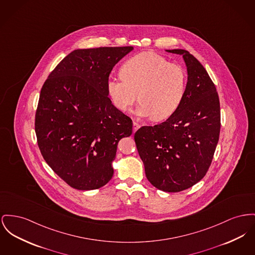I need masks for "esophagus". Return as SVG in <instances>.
Masks as SVG:
<instances>
[{
	"mask_svg": "<svg viewBox=\"0 0 255 255\" xmlns=\"http://www.w3.org/2000/svg\"><path fill=\"white\" fill-rule=\"evenodd\" d=\"M139 127H140V125H139L137 122H135V121L133 122V132H134V133H135V131H136Z\"/></svg>",
	"mask_w": 255,
	"mask_h": 255,
	"instance_id": "34e87169",
	"label": "esophagus"
}]
</instances>
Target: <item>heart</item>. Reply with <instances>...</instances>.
<instances>
[{
    "mask_svg": "<svg viewBox=\"0 0 255 255\" xmlns=\"http://www.w3.org/2000/svg\"><path fill=\"white\" fill-rule=\"evenodd\" d=\"M187 89V72L183 66L155 53H143L126 61L121 75H111L107 90L119 110L126 112L140 100L137 116L157 120L170 117L179 107Z\"/></svg>",
    "mask_w": 255,
    "mask_h": 255,
    "instance_id": "b5f03b06",
    "label": "heart"
}]
</instances>
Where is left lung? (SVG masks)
I'll use <instances>...</instances> for the list:
<instances>
[{
    "label": "left lung",
    "mask_w": 255,
    "mask_h": 255,
    "mask_svg": "<svg viewBox=\"0 0 255 255\" xmlns=\"http://www.w3.org/2000/svg\"><path fill=\"white\" fill-rule=\"evenodd\" d=\"M188 82L178 109L165 122L142 126L135 133L145 175L157 189L177 193L193 187L209 169L221 131L216 87L203 65L183 49Z\"/></svg>",
    "instance_id": "8db88e82"
}]
</instances>
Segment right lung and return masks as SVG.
Instances as JSON below:
<instances>
[{
    "instance_id": "1",
    "label": "right lung",
    "mask_w": 255,
    "mask_h": 255,
    "mask_svg": "<svg viewBox=\"0 0 255 255\" xmlns=\"http://www.w3.org/2000/svg\"><path fill=\"white\" fill-rule=\"evenodd\" d=\"M133 49L74 50L42 86L34 120L37 144L46 163L74 189H98L112 179L118 143L132 135V120L112 104L107 81Z\"/></svg>"
}]
</instances>
